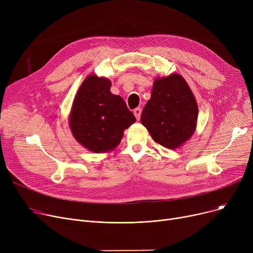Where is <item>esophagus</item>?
Instances as JSON below:
<instances>
[{"label":"esophagus","instance_id":"obj_1","mask_svg":"<svg viewBox=\"0 0 253 253\" xmlns=\"http://www.w3.org/2000/svg\"><path fill=\"white\" fill-rule=\"evenodd\" d=\"M133 114H134L135 118H136L137 120H139L140 115H141V109H140V108H136V109L133 111Z\"/></svg>","mask_w":253,"mask_h":253}]
</instances>
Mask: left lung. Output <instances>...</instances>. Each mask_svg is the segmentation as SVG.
Returning a JSON list of instances; mask_svg holds the SVG:
<instances>
[{"mask_svg":"<svg viewBox=\"0 0 253 253\" xmlns=\"http://www.w3.org/2000/svg\"><path fill=\"white\" fill-rule=\"evenodd\" d=\"M197 119L198 104L182 76L155 79L140 122L157 143L170 150L180 148L194 134Z\"/></svg>","mask_w":253,"mask_h":253,"instance_id":"1","label":"left lung"}]
</instances>
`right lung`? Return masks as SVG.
Listing matches in <instances>:
<instances>
[{
	"instance_id": "right-lung-1",
	"label": "right lung",
	"mask_w": 253,
	"mask_h": 253,
	"mask_svg": "<svg viewBox=\"0 0 253 253\" xmlns=\"http://www.w3.org/2000/svg\"><path fill=\"white\" fill-rule=\"evenodd\" d=\"M111 80L89 75L78 89L69 124L75 139L93 153L115 150L136 119L123 98L111 92Z\"/></svg>"
}]
</instances>
